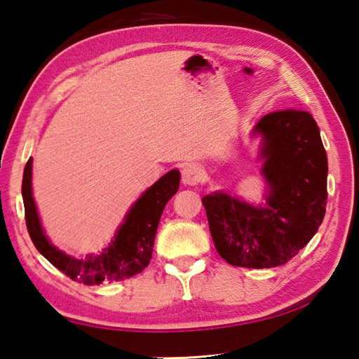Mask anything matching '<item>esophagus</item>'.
I'll list each match as a JSON object with an SVG mask.
<instances>
[{
    "mask_svg": "<svg viewBox=\"0 0 359 359\" xmlns=\"http://www.w3.org/2000/svg\"><path fill=\"white\" fill-rule=\"evenodd\" d=\"M202 180V170L199 165L196 163H187L184 168H182V182L185 185L194 187L199 184Z\"/></svg>",
    "mask_w": 359,
    "mask_h": 359,
    "instance_id": "34e87169",
    "label": "esophagus"
}]
</instances>
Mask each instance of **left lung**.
Masks as SVG:
<instances>
[{
    "mask_svg": "<svg viewBox=\"0 0 359 359\" xmlns=\"http://www.w3.org/2000/svg\"><path fill=\"white\" fill-rule=\"evenodd\" d=\"M251 134L261 137L265 202L215 191L202 203L220 257L236 266L273 269L316 234L325 215L329 165L319 128L306 111L266 114Z\"/></svg>",
    "mask_w": 359,
    "mask_h": 359,
    "instance_id": "8db88e82",
    "label": "left lung"
}]
</instances>
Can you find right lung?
<instances>
[{"mask_svg": "<svg viewBox=\"0 0 359 359\" xmlns=\"http://www.w3.org/2000/svg\"><path fill=\"white\" fill-rule=\"evenodd\" d=\"M179 184V170H171L162 175L135 201L109 245L100 255H88L79 259L52 245L43 230L32 193L30 157L25 166L21 185L27 231L35 248L72 280L85 285H100L108 280L129 279L148 266L160 217L166 202L177 193Z\"/></svg>", "mask_w": 359, "mask_h": 359, "instance_id": "add662e5", "label": "right lung"}]
</instances>
